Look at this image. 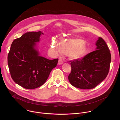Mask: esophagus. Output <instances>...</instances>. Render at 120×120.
<instances>
[{
  "instance_id": "1",
  "label": "esophagus",
  "mask_w": 120,
  "mask_h": 120,
  "mask_svg": "<svg viewBox=\"0 0 120 120\" xmlns=\"http://www.w3.org/2000/svg\"><path fill=\"white\" fill-rule=\"evenodd\" d=\"M63 63V61L62 60H61V59H60L59 60V61H58V64H59V65H61V64H62Z\"/></svg>"
}]
</instances>
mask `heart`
I'll list each match as a JSON object with an SVG mask.
<instances>
[{"label": "heart", "mask_w": 120, "mask_h": 120, "mask_svg": "<svg viewBox=\"0 0 120 120\" xmlns=\"http://www.w3.org/2000/svg\"><path fill=\"white\" fill-rule=\"evenodd\" d=\"M50 51L55 55L60 53H67L71 60H79L83 57L87 51L85 41L79 38L63 39L59 43L52 42Z\"/></svg>", "instance_id": "heart-1"}]
</instances>
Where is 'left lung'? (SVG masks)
Instances as JSON below:
<instances>
[{
	"label": "left lung",
	"instance_id": "obj_1",
	"mask_svg": "<svg viewBox=\"0 0 120 120\" xmlns=\"http://www.w3.org/2000/svg\"><path fill=\"white\" fill-rule=\"evenodd\" d=\"M96 45V50L82 59L70 61L71 70L68 79L72 86L82 89H93L107 76L111 62L110 51L102 37H99Z\"/></svg>",
	"mask_w": 120,
	"mask_h": 120
}]
</instances>
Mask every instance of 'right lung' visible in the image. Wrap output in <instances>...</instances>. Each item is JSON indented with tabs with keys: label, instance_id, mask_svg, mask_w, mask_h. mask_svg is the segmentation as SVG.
Returning <instances> with one entry per match:
<instances>
[{
	"label": "right lung",
	"instance_id": "obj_1",
	"mask_svg": "<svg viewBox=\"0 0 120 120\" xmlns=\"http://www.w3.org/2000/svg\"><path fill=\"white\" fill-rule=\"evenodd\" d=\"M41 32H29L15 39L8 55V64L13 81L27 89L43 85L58 59L50 60L39 56L34 47Z\"/></svg>",
	"mask_w": 120,
	"mask_h": 120
}]
</instances>
